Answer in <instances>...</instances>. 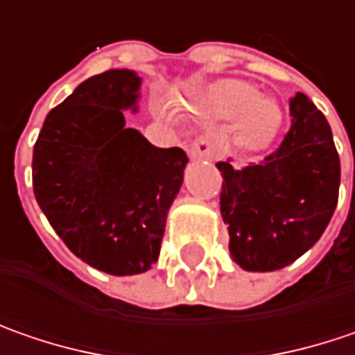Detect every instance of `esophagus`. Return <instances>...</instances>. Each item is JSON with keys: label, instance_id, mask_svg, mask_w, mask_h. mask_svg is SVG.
Instances as JSON below:
<instances>
[{"label": "esophagus", "instance_id": "esophagus-1", "mask_svg": "<svg viewBox=\"0 0 355 355\" xmlns=\"http://www.w3.org/2000/svg\"><path fill=\"white\" fill-rule=\"evenodd\" d=\"M189 155L191 159H216V143L208 137V135H202L198 139H194L189 147Z\"/></svg>", "mask_w": 355, "mask_h": 355}]
</instances>
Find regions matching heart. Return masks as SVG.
<instances>
[{"label": "heart", "instance_id": "obj_1", "mask_svg": "<svg viewBox=\"0 0 355 355\" xmlns=\"http://www.w3.org/2000/svg\"><path fill=\"white\" fill-rule=\"evenodd\" d=\"M200 113L212 121L236 123L232 145L242 153L264 150L282 125V111L262 91L246 81H224L210 89L198 105Z\"/></svg>", "mask_w": 355, "mask_h": 355}]
</instances>
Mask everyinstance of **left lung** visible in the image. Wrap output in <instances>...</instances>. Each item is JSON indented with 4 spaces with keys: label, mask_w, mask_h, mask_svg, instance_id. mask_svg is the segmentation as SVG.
<instances>
[{
    "label": "left lung",
    "mask_w": 355,
    "mask_h": 355,
    "mask_svg": "<svg viewBox=\"0 0 355 355\" xmlns=\"http://www.w3.org/2000/svg\"><path fill=\"white\" fill-rule=\"evenodd\" d=\"M290 115L282 145L260 162L240 171L216 162L230 256L248 272L280 270L308 252L338 205L340 157L326 116L304 93L290 99Z\"/></svg>",
    "instance_id": "1"
}]
</instances>
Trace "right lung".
Returning <instances> with one entry per match:
<instances>
[{"mask_svg": "<svg viewBox=\"0 0 355 355\" xmlns=\"http://www.w3.org/2000/svg\"><path fill=\"white\" fill-rule=\"evenodd\" d=\"M141 77L111 69L89 77L43 123L33 147V193L49 224L89 266L132 276L161 252L166 214L187 166L125 127Z\"/></svg>", "mask_w": 355, "mask_h": 355, "instance_id": "add662e5", "label": "right lung"}]
</instances>
